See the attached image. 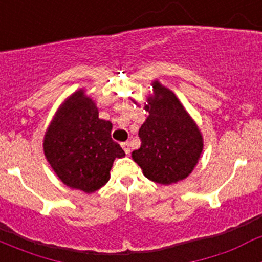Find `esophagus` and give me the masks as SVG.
<instances>
[{
  "instance_id": "34e87169",
  "label": "esophagus",
  "mask_w": 262,
  "mask_h": 262,
  "mask_svg": "<svg viewBox=\"0 0 262 262\" xmlns=\"http://www.w3.org/2000/svg\"><path fill=\"white\" fill-rule=\"evenodd\" d=\"M122 148H123V151L126 152V155H129V152H131V148H129V143L126 142V143H122Z\"/></svg>"
}]
</instances>
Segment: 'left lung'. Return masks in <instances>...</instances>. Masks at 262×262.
I'll return each mask as SVG.
<instances>
[{"mask_svg":"<svg viewBox=\"0 0 262 262\" xmlns=\"http://www.w3.org/2000/svg\"><path fill=\"white\" fill-rule=\"evenodd\" d=\"M156 96L148 98L147 120L139 129L140 148L133 159L151 181L176 184L190 174L202 154L200 129L177 97L154 82Z\"/></svg>","mask_w":262,"mask_h":262,"instance_id":"obj_1","label":"left lung"}]
</instances>
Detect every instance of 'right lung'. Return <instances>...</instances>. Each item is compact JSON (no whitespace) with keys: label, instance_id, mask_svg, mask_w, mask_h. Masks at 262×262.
<instances>
[{"label":"right lung","instance_id":"obj_1","mask_svg":"<svg viewBox=\"0 0 262 262\" xmlns=\"http://www.w3.org/2000/svg\"><path fill=\"white\" fill-rule=\"evenodd\" d=\"M113 124L99 119L89 97L78 90L53 118L45 138V155L67 186L93 193L110 178V169L124 151L111 139Z\"/></svg>","mask_w":262,"mask_h":262}]
</instances>
